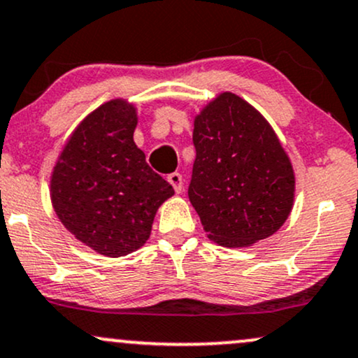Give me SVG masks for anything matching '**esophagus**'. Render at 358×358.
<instances>
[{"instance_id":"1","label":"esophagus","mask_w":358,"mask_h":358,"mask_svg":"<svg viewBox=\"0 0 358 358\" xmlns=\"http://www.w3.org/2000/svg\"><path fill=\"white\" fill-rule=\"evenodd\" d=\"M167 180L171 182V186L174 187L176 192H180L182 191V176L179 174V172H172V174L167 176Z\"/></svg>"}]
</instances>
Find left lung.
I'll return each mask as SVG.
<instances>
[{"instance_id":"1","label":"left lung","mask_w":358,"mask_h":358,"mask_svg":"<svg viewBox=\"0 0 358 358\" xmlns=\"http://www.w3.org/2000/svg\"><path fill=\"white\" fill-rule=\"evenodd\" d=\"M192 143L187 194L209 239L247 247L272 236L292 210L295 179L266 119L224 92L196 117Z\"/></svg>"}]
</instances>
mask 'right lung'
<instances>
[{"label": "right lung", "instance_id": "right-lung-1", "mask_svg": "<svg viewBox=\"0 0 358 358\" xmlns=\"http://www.w3.org/2000/svg\"><path fill=\"white\" fill-rule=\"evenodd\" d=\"M136 124L131 104H103L73 132L51 178V201L64 227L109 257L139 249L157 207L174 194L134 144Z\"/></svg>", "mask_w": 358, "mask_h": 358}]
</instances>
